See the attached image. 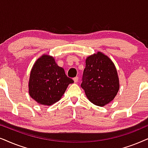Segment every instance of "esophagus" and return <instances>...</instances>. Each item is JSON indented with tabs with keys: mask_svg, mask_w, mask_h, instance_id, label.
<instances>
[{
	"mask_svg": "<svg viewBox=\"0 0 148 148\" xmlns=\"http://www.w3.org/2000/svg\"><path fill=\"white\" fill-rule=\"evenodd\" d=\"M73 80H74V82H77L78 81V76H76V77H74V78H73Z\"/></svg>",
	"mask_w": 148,
	"mask_h": 148,
	"instance_id": "esophagus-1",
	"label": "esophagus"
}]
</instances>
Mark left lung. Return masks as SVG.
<instances>
[{
  "label": "left lung",
  "mask_w": 148,
  "mask_h": 148,
  "mask_svg": "<svg viewBox=\"0 0 148 148\" xmlns=\"http://www.w3.org/2000/svg\"><path fill=\"white\" fill-rule=\"evenodd\" d=\"M80 86L95 105L104 106L112 101L119 91V80L112 60L100 52L87 58Z\"/></svg>",
  "instance_id": "obj_1"
}]
</instances>
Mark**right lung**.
Returning <instances> with one entry per match:
<instances>
[{
  "label": "right lung",
  "instance_id": "1",
  "mask_svg": "<svg viewBox=\"0 0 148 148\" xmlns=\"http://www.w3.org/2000/svg\"><path fill=\"white\" fill-rule=\"evenodd\" d=\"M73 82L52 57L44 55L36 61L31 70L29 95L38 103L51 106L60 100L69 84Z\"/></svg>",
  "mask_w": 148,
  "mask_h": 148
}]
</instances>
